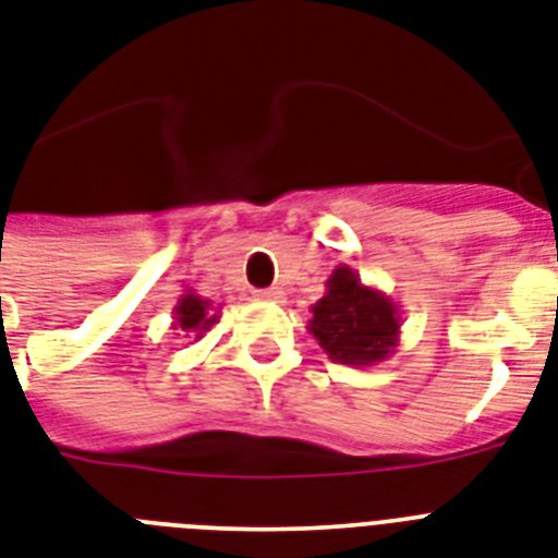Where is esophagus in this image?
I'll return each mask as SVG.
<instances>
[{
  "instance_id": "obj_1",
  "label": "esophagus",
  "mask_w": 558,
  "mask_h": 558,
  "mask_svg": "<svg viewBox=\"0 0 558 558\" xmlns=\"http://www.w3.org/2000/svg\"><path fill=\"white\" fill-rule=\"evenodd\" d=\"M257 298H260V301L283 303V298H287V294H283V289H278V287H269V289H260V292H257Z\"/></svg>"
}]
</instances>
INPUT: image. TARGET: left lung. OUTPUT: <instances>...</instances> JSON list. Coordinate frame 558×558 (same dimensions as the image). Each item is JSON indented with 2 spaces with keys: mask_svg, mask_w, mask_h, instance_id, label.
<instances>
[{
  "mask_svg": "<svg viewBox=\"0 0 558 558\" xmlns=\"http://www.w3.org/2000/svg\"><path fill=\"white\" fill-rule=\"evenodd\" d=\"M310 332L335 364L375 366L401 341V312L387 292L366 287L352 266L341 264L312 306Z\"/></svg>",
  "mask_w": 558,
  "mask_h": 558,
  "instance_id": "1",
  "label": "left lung"
}]
</instances>
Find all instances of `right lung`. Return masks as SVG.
<instances>
[{"label": "right lung", "mask_w": 558, "mask_h": 558, "mask_svg": "<svg viewBox=\"0 0 558 558\" xmlns=\"http://www.w3.org/2000/svg\"><path fill=\"white\" fill-rule=\"evenodd\" d=\"M171 329H180L185 332V338H203L206 329L217 324V310L211 306V301L201 298L194 289H185L174 303V312H171Z\"/></svg>", "instance_id": "right-lung-1"}]
</instances>
